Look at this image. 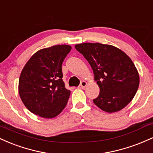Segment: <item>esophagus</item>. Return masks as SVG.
<instances>
[{
	"instance_id": "esophagus-1",
	"label": "esophagus",
	"mask_w": 153,
	"mask_h": 153,
	"mask_svg": "<svg viewBox=\"0 0 153 153\" xmlns=\"http://www.w3.org/2000/svg\"><path fill=\"white\" fill-rule=\"evenodd\" d=\"M86 85H87V82H85V81H82L81 82H80V85H79V86H78V88H85V87H86Z\"/></svg>"
}]
</instances>
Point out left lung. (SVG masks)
Here are the masks:
<instances>
[{
    "mask_svg": "<svg viewBox=\"0 0 153 153\" xmlns=\"http://www.w3.org/2000/svg\"><path fill=\"white\" fill-rule=\"evenodd\" d=\"M92 68L100 93L94 103L101 110L113 113L122 110L137 91L140 77L129 56L117 47L100 43L75 45Z\"/></svg>",
    "mask_w": 153,
    "mask_h": 153,
    "instance_id": "left-lung-1",
    "label": "left lung"
}]
</instances>
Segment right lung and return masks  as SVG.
<instances>
[{"label":"right lung","instance_id":"obj_1","mask_svg":"<svg viewBox=\"0 0 153 153\" xmlns=\"http://www.w3.org/2000/svg\"><path fill=\"white\" fill-rule=\"evenodd\" d=\"M71 50L66 45L42 49L23 68L19 93L25 106L34 114L54 118L66 106L71 91L65 87L62 65Z\"/></svg>","mask_w":153,"mask_h":153}]
</instances>
